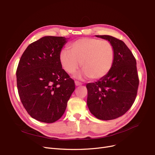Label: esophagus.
Masks as SVG:
<instances>
[{
  "instance_id": "34e87169",
  "label": "esophagus",
  "mask_w": 155,
  "mask_h": 155,
  "mask_svg": "<svg viewBox=\"0 0 155 155\" xmlns=\"http://www.w3.org/2000/svg\"><path fill=\"white\" fill-rule=\"evenodd\" d=\"M75 85H76V86H81V85H82V83H80V82H79V81H75Z\"/></svg>"
}]
</instances>
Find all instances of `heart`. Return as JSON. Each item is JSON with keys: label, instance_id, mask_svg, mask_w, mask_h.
I'll list each match as a JSON object with an SVG mask.
<instances>
[{"label": "heart", "instance_id": "obj_1", "mask_svg": "<svg viewBox=\"0 0 155 155\" xmlns=\"http://www.w3.org/2000/svg\"><path fill=\"white\" fill-rule=\"evenodd\" d=\"M69 51H61L60 61L64 70L74 74L81 66L83 71L78 78L98 80L111 70L114 60L113 46L107 40L94 38H82L71 43Z\"/></svg>", "mask_w": 155, "mask_h": 155}]
</instances>
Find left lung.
I'll use <instances>...</instances> for the list:
<instances>
[{"instance_id":"1","label":"left lung","mask_w":155,"mask_h":155,"mask_svg":"<svg viewBox=\"0 0 155 155\" xmlns=\"http://www.w3.org/2000/svg\"><path fill=\"white\" fill-rule=\"evenodd\" d=\"M96 36L112 44L114 60L105 77L86 84L87 105L97 119L110 120L123 115L134 104L139 86L136 61L122 40L110 35Z\"/></svg>"}]
</instances>
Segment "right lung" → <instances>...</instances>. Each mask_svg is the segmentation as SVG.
Masks as SVG:
<instances>
[{"label":"right lung","instance_id":"right-lung-1","mask_svg":"<svg viewBox=\"0 0 155 155\" xmlns=\"http://www.w3.org/2000/svg\"><path fill=\"white\" fill-rule=\"evenodd\" d=\"M63 36H46L28 45L16 71L19 98L33 119L53 123L63 115L75 84L62 67Z\"/></svg>","mask_w":155,"mask_h":155}]
</instances>
